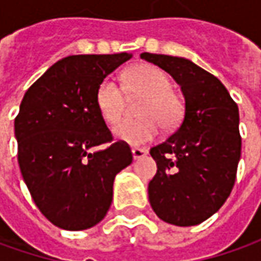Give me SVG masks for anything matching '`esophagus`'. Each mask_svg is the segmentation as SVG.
<instances>
[{"instance_id": "34e87169", "label": "esophagus", "mask_w": 261, "mask_h": 261, "mask_svg": "<svg viewBox=\"0 0 261 261\" xmlns=\"http://www.w3.org/2000/svg\"><path fill=\"white\" fill-rule=\"evenodd\" d=\"M148 154V151H146L145 148H132V155L135 160H141V158H144V156Z\"/></svg>"}]
</instances>
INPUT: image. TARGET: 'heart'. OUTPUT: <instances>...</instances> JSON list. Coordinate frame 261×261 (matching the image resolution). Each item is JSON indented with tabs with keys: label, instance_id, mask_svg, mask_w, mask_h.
I'll list each match as a JSON object with an SVG mask.
<instances>
[{
	"label": "heart",
	"instance_id": "1",
	"mask_svg": "<svg viewBox=\"0 0 261 261\" xmlns=\"http://www.w3.org/2000/svg\"><path fill=\"white\" fill-rule=\"evenodd\" d=\"M131 96H144L140 105L138 121H118L124 111L125 93ZM95 105L106 123L115 125L113 134L126 144L141 145L152 141L159 125L164 129H174L185 115V103L171 90V81L164 71L154 65H136L123 75V86L115 78H105L95 91Z\"/></svg>",
	"mask_w": 261,
	"mask_h": 261
}]
</instances>
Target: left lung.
<instances>
[{"label": "left lung", "instance_id": "1", "mask_svg": "<svg viewBox=\"0 0 261 261\" xmlns=\"http://www.w3.org/2000/svg\"><path fill=\"white\" fill-rule=\"evenodd\" d=\"M175 80L185 119L166 142L152 146L156 174L148 185L151 207L177 226L197 225L219 211L234 187L241 156L238 106L224 84L186 58L141 54Z\"/></svg>", "mask_w": 261, "mask_h": 261}]
</instances>
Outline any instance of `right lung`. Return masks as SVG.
Masks as SVG:
<instances>
[{
	"label": "right lung",
	"mask_w": 261,
	"mask_h": 261,
	"mask_svg": "<svg viewBox=\"0 0 261 261\" xmlns=\"http://www.w3.org/2000/svg\"><path fill=\"white\" fill-rule=\"evenodd\" d=\"M130 54L66 56L25 91L14 120L18 166L39 211L54 225H97L113 199L116 174L132 163L113 142L95 105L98 84ZM109 143L105 150L95 146Z\"/></svg>",
	"instance_id": "right-lung-1"
}]
</instances>
